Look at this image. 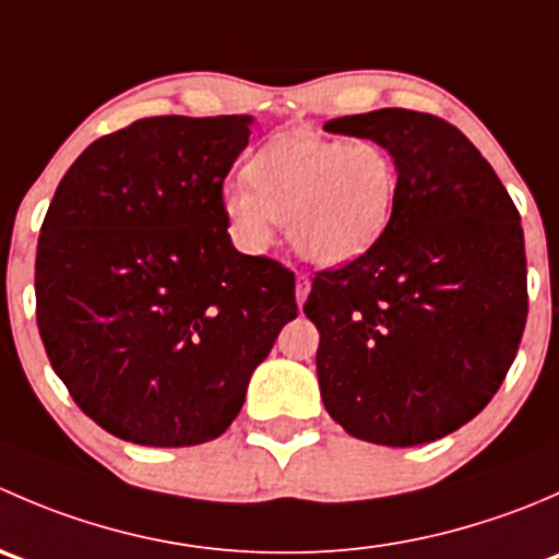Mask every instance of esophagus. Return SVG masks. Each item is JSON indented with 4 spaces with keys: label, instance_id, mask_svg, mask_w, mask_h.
I'll use <instances>...</instances> for the list:
<instances>
[{
    "label": "esophagus",
    "instance_id": "34e87169",
    "mask_svg": "<svg viewBox=\"0 0 559 559\" xmlns=\"http://www.w3.org/2000/svg\"><path fill=\"white\" fill-rule=\"evenodd\" d=\"M308 292H311V278H308L306 273H297V284H295V295H297V302H306Z\"/></svg>",
    "mask_w": 559,
    "mask_h": 559
}]
</instances>
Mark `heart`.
I'll return each instance as SVG.
<instances>
[{
  "label": "heart",
  "mask_w": 559,
  "mask_h": 559,
  "mask_svg": "<svg viewBox=\"0 0 559 559\" xmlns=\"http://www.w3.org/2000/svg\"><path fill=\"white\" fill-rule=\"evenodd\" d=\"M246 180L222 197L235 243L264 251L286 222L292 248L319 267H341L379 243L400 194L397 162L384 145L306 132L264 143Z\"/></svg>",
  "instance_id": "1"
}]
</instances>
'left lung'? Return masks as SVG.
<instances>
[{
  "instance_id": "1",
  "label": "left lung",
  "mask_w": 559,
  "mask_h": 559,
  "mask_svg": "<svg viewBox=\"0 0 559 559\" xmlns=\"http://www.w3.org/2000/svg\"><path fill=\"white\" fill-rule=\"evenodd\" d=\"M326 132L384 145L400 194L381 240L316 273L324 408L348 436L419 447L460 430L495 397L527 321L520 211L476 145L430 112L384 107Z\"/></svg>"
}]
</instances>
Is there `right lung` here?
<instances>
[{
    "label": "right lung",
    "mask_w": 559,
    "mask_h": 559,
    "mask_svg": "<svg viewBox=\"0 0 559 559\" xmlns=\"http://www.w3.org/2000/svg\"><path fill=\"white\" fill-rule=\"evenodd\" d=\"M251 116H154L94 140L45 213L37 326L56 376L140 447L222 436L297 316L295 273L233 246L224 178Z\"/></svg>",
    "instance_id": "obj_1"
}]
</instances>
